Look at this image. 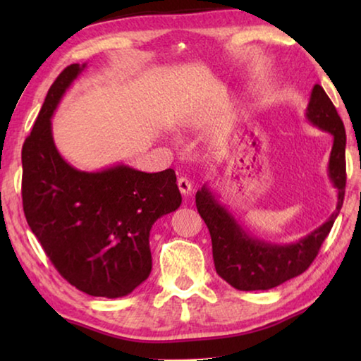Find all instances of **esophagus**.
<instances>
[{"label": "esophagus", "instance_id": "34e87169", "mask_svg": "<svg viewBox=\"0 0 361 361\" xmlns=\"http://www.w3.org/2000/svg\"><path fill=\"white\" fill-rule=\"evenodd\" d=\"M178 189H180V192L183 195H188L189 192L192 191L191 181H189L188 178H185V176H181V178H178Z\"/></svg>", "mask_w": 361, "mask_h": 361}]
</instances>
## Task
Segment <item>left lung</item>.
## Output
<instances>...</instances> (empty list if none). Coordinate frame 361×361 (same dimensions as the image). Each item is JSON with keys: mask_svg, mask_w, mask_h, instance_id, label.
Here are the masks:
<instances>
[{"mask_svg": "<svg viewBox=\"0 0 361 361\" xmlns=\"http://www.w3.org/2000/svg\"><path fill=\"white\" fill-rule=\"evenodd\" d=\"M305 119L333 135L328 178L338 192V204L325 223L293 243H271L256 239L242 228L218 195L204 185L195 194V207L209 228L213 261L218 276L240 291L271 290L301 276L331 231L344 202L345 191V129L338 111L322 85L310 92Z\"/></svg>", "mask_w": 361, "mask_h": 361, "instance_id": "obj_1", "label": "left lung"}]
</instances>
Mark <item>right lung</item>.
<instances>
[{
  "label": "right lung",
  "mask_w": 361,
  "mask_h": 361,
  "mask_svg": "<svg viewBox=\"0 0 361 361\" xmlns=\"http://www.w3.org/2000/svg\"><path fill=\"white\" fill-rule=\"evenodd\" d=\"M87 63H73L49 89L22 148L27 223L66 282L90 296L122 298L149 277V232L181 205L172 169L145 173L126 164L85 172L60 154L52 116Z\"/></svg>",
  "instance_id": "obj_1"
}]
</instances>
